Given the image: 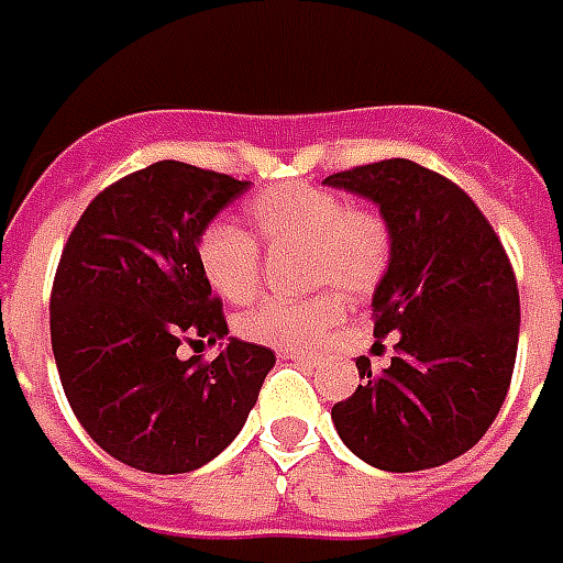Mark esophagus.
<instances>
[{
  "instance_id": "34e87169",
  "label": "esophagus",
  "mask_w": 563,
  "mask_h": 563,
  "mask_svg": "<svg viewBox=\"0 0 563 563\" xmlns=\"http://www.w3.org/2000/svg\"><path fill=\"white\" fill-rule=\"evenodd\" d=\"M282 357H285V361H294V364H306V366L314 364L312 354H306V352H282Z\"/></svg>"
}]
</instances>
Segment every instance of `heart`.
<instances>
[{"instance_id": "heart-1", "label": "heart", "mask_w": 563, "mask_h": 563, "mask_svg": "<svg viewBox=\"0 0 563 563\" xmlns=\"http://www.w3.org/2000/svg\"><path fill=\"white\" fill-rule=\"evenodd\" d=\"M254 235L266 245L302 242V275L309 285H327L297 300H261L239 314V336L275 349H312L342 318V290L364 297L390 266V230L369 209L314 185H278L249 202ZM199 273L218 297L245 302L261 282V245L242 227L214 221L197 239Z\"/></svg>"}]
</instances>
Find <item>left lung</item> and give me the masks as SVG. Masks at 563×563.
<instances>
[{
	"mask_svg": "<svg viewBox=\"0 0 563 563\" xmlns=\"http://www.w3.org/2000/svg\"><path fill=\"white\" fill-rule=\"evenodd\" d=\"M324 185L373 199L394 242L373 333H397V354L382 373L357 361L364 385L333 406L336 433L388 473L454 461L485 437L509 390L521 321L512 263L479 206L418 163L354 166Z\"/></svg>",
	"mask_w": 563,
	"mask_h": 563,
	"instance_id": "1",
	"label": "left lung"
}]
</instances>
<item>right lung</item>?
Returning <instances> with one entry per match:
<instances>
[{"instance_id":"right-lung-1","label":"right lung","mask_w":563,"mask_h":563,"mask_svg":"<svg viewBox=\"0 0 563 563\" xmlns=\"http://www.w3.org/2000/svg\"><path fill=\"white\" fill-rule=\"evenodd\" d=\"M251 181L161 161L99 194L71 230L51 290V345L71 412L121 464L190 473L224 452L275 354L227 339L214 361L181 345L227 336L197 239Z\"/></svg>"}]
</instances>
